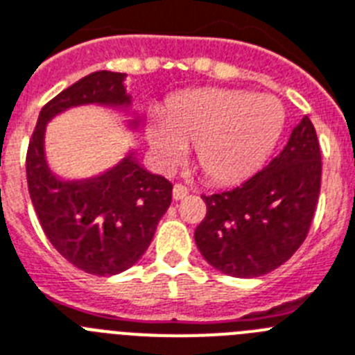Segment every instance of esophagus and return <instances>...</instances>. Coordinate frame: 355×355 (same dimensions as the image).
I'll list each match as a JSON object with an SVG mask.
<instances>
[{
  "instance_id": "esophagus-1",
  "label": "esophagus",
  "mask_w": 355,
  "mask_h": 355,
  "mask_svg": "<svg viewBox=\"0 0 355 355\" xmlns=\"http://www.w3.org/2000/svg\"><path fill=\"white\" fill-rule=\"evenodd\" d=\"M186 195L187 187L184 186V184H175V186H173V198H175V200H182Z\"/></svg>"
}]
</instances>
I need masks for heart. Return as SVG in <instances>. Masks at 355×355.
Masks as SVG:
<instances>
[{"label":"heart","mask_w":355,"mask_h":355,"mask_svg":"<svg viewBox=\"0 0 355 355\" xmlns=\"http://www.w3.org/2000/svg\"><path fill=\"white\" fill-rule=\"evenodd\" d=\"M284 106L272 95L196 90L171 101L168 115L151 113L146 139L164 169L196 144V160L216 184L240 182L260 169L284 130Z\"/></svg>","instance_id":"1"}]
</instances>
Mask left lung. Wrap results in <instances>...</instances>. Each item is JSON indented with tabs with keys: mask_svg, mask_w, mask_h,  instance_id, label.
<instances>
[{
	"mask_svg": "<svg viewBox=\"0 0 355 355\" xmlns=\"http://www.w3.org/2000/svg\"><path fill=\"white\" fill-rule=\"evenodd\" d=\"M321 189V150L309 117L261 171L231 191L204 195L195 242L207 263L234 278L278 269L309 234Z\"/></svg>",
	"mask_w": 355,
	"mask_h": 355,
	"instance_id": "left-lung-1",
	"label": "left lung"
}]
</instances>
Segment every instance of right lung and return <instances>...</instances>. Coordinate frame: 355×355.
I'll list each match as a JSON object with an SVG mask.
<instances>
[{
  "instance_id": "1",
  "label": "right lung",
  "mask_w": 355,
  "mask_h": 355,
  "mask_svg": "<svg viewBox=\"0 0 355 355\" xmlns=\"http://www.w3.org/2000/svg\"><path fill=\"white\" fill-rule=\"evenodd\" d=\"M126 73L94 71L55 95L40 112L26 150V182L41 227L77 269L112 276L139 261L171 204L173 184L146 171L132 153L101 177L61 180L44 159L46 121L77 104L126 106Z\"/></svg>"
}]
</instances>
